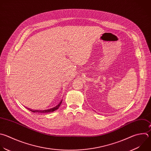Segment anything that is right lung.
Wrapping results in <instances>:
<instances>
[{
    "label": "right lung",
    "mask_w": 151,
    "mask_h": 151,
    "mask_svg": "<svg viewBox=\"0 0 151 151\" xmlns=\"http://www.w3.org/2000/svg\"><path fill=\"white\" fill-rule=\"evenodd\" d=\"M62 103V99L61 100V101H60V103H59L56 106H55V107L51 108V109H47V110H32V109H29V108H27V107H26V108H27L28 110H30L31 111H32V112H33V113H52V112H53V111L57 110L59 108V107H60V106L61 105Z\"/></svg>",
    "instance_id": "add662e5"
}]
</instances>
